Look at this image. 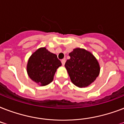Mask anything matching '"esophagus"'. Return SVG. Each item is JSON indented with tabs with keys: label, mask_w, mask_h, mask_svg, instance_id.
<instances>
[{
	"label": "esophagus",
	"mask_w": 124,
	"mask_h": 124,
	"mask_svg": "<svg viewBox=\"0 0 124 124\" xmlns=\"http://www.w3.org/2000/svg\"><path fill=\"white\" fill-rule=\"evenodd\" d=\"M61 62H62V65L64 66V64H65V63H66V59H62V60H61Z\"/></svg>",
	"instance_id": "obj_1"
}]
</instances>
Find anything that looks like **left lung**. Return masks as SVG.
<instances>
[{
    "label": "left lung",
    "mask_w": 124,
    "mask_h": 124,
    "mask_svg": "<svg viewBox=\"0 0 124 124\" xmlns=\"http://www.w3.org/2000/svg\"><path fill=\"white\" fill-rule=\"evenodd\" d=\"M69 55L70 58L66 61L65 67L72 83L78 87L89 85L100 73L98 60L91 52L78 47Z\"/></svg>",
    "instance_id": "8db88e82"
}]
</instances>
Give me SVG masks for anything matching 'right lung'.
<instances>
[{"label":"right lung","mask_w":124,"mask_h":124,"mask_svg":"<svg viewBox=\"0 0 124 124\" xmlns=\"http://www.w3.org/2000/svg\"><path fill=\"white\" fill-rule=\"evenodd\" d=\"M61 66L62 63L56 54L46 47H40L29 58L27 72L33 81L44 86L53 81L56 70Z\"/></svg>","instance_id":"right-lung-1"}]
</instances>
